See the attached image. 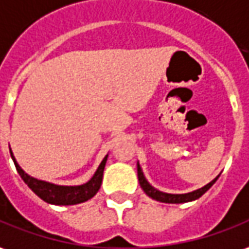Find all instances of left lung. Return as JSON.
<instances>
[{"instance_id": "1", "label": "left lung", "mask_w": 249, "mask_h": 249, "mask_svg": "<svg viewBox=\"0 0 249 249\" xmlns=\"http://www.w3.org/2000/svg\"><path fill=\"white\" fill-rule=\"evenodd\" d=\"M137 171H138V180H140V184H141V188L145 191V194L149 195L152 199L159 200V202H164V203H184V202H191V200L198 199V198H200L203 194L206 193L207 190L213 186L214 183L217 181V179H218V176H217V178L214 180H212L209 184H206L205 187H202L199 190H196V191H193V193L167 194L161 193L159 190H156V188H153V187L147 183V180L145 179V176L142 174V169L141 167H140V164H137Z\"/></svg>"}]
</instances>
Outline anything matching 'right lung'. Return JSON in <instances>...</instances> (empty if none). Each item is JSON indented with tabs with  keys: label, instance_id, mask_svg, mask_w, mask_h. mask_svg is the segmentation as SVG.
<instances>
[{
	"label": "right lung",
	"instance_id": "right-lung-1",
	"mask_svg": "<svg viewBox=\"0 0 249 249\" xmlns=\"http://www.w3.org/2000/svg\"><path fill=\"white\" fill-rule=\"evenodd\" d=\"M10 156L13 159V162L16 165V169L18 175L21 176L24 183L30 187L34 193L47 203L51 205H77V203H82L87 202L90 198H93L96 193L99 191V188L102 186L103 180V172H104V167L107 162V157L106 156L103 159L102 164L99 165L97 171L93 175V178L89 180L88 183L82 184V186H56L53 183H47L43 180H37L35 178H31L30 175H27L20 165L17 164L13 153L10 152Z\"/></svg>",
	"mask_w": 249,
	"mask_h": 249
}]
</instances>
